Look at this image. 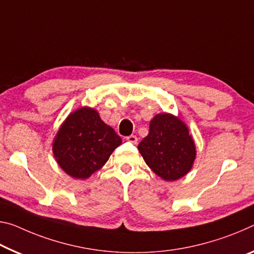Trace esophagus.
Wrapping results in <instances>:
<instances>
[{
    "mask_svg": "<svg viewBox=\"0 0 254 254\" xmlns=\"http://www.w3.org/2000/svg\"><path fill=\"white\" fill-rule=\"evenodd\" d=\"M127 141L135 144L136 142H138V138H136L135 135H128V136H127Z\"/></svg>",
    "mask_w": 254,
    "mask_h": 254,
    "instance_id": "1",
    "label": "esophagus"
}]
</instances>
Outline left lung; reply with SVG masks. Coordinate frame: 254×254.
<instances>
[{
    "instance_id": "left-lung-1",
    "label": "left lung",
    "mask_w": 254,
    "mask_h": 254,
    "mask_svg": "<svg viewBox=\"0 0 254 254\" xmlns=\"http://www.w3.org/2000/svg\"><path fill=\"white\" fill-rule=\"evenodd\" d=\"M138 149L149 168L168 182L187 175L196 156L194 140L188 126L171 113L154 116L149 124V133Z\"/></svg>"
}]
</instances>
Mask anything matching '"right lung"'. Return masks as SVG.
I'll return each instance as SVG.
<instances>
[{"instance_id": "add662e5", "label": "right lung", "mask_w": 254, "mask_h": 254, "mask_svg": "<svg viewBox=\"0 0 254 254\" xmlns=\"http://www.w3.org/2000/svg\"><path fill=\"white\" fill-rule=\"evenodd\" d=\"M121 143L122 139L104 123L99 113L83 106L64 120L52 149L56 163L67 175L84 180L100 170Z\"/></svg>"}]
</instances>
